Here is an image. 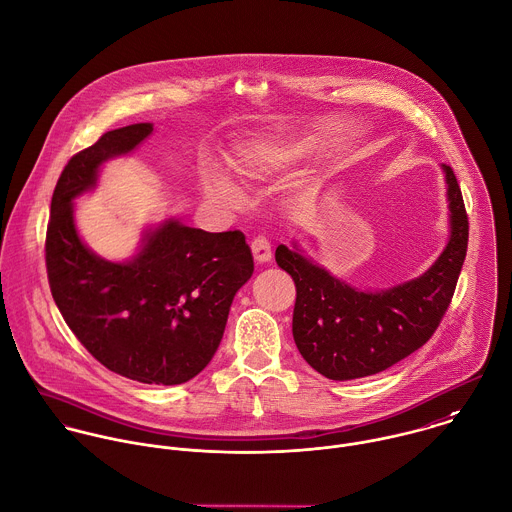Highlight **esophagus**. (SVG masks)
Returning a JSON list of instances; mask_svg holds the SVG:
<instances>
[{
  "mask_svg": "<svg viewBox=\"0 0 512 512\" xmlns=\"http://www.w3.org/2000/svg\"><path fill=\"white\" fill-rule=\"evenodd\" d=\"M250 248H252L254 260H256L258 264H266V262L272 260V246H270V242H268L266 236H256V238L252 240Z\"/></svg>",
  "mask_w": 512,
  "mask_h": 512,
  "instance_id": "obj_1",
  "label": "esophagus"
}]
</instances>
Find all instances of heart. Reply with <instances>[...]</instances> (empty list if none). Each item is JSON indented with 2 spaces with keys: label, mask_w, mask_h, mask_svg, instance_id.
<instances>
[{
  "label": "heart",
  "mask_w": 512,
  "mask_h": 512,
  "mask_svg": "<svg viewBox=\"0 0 512 512\" xmlns=\"http://www.w3.org/2000/svg\"><path fill=\"white\" fill-rule=\"evenodd\" d=\"M306 151V143L300 137L268 135L246 143L234 157V171L250 186L270 180L278 172L296 163ZM202 188L206 196L228 210H240L244 206L242 192L222 172L206 171L202 176Z\"/></svg>",
  "instance_id": "b5f03b06"
}]
</instances>
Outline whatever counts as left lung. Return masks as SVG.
Wrapping results in <instances>:
<instances>
[{
    "instance_id": "1",
    "label": "left lung",
    "mask_w": 512,
    "mask_h": 512,
    "mask_svg": "<svg viewBox=\"0 0 512 512\" xmlns=\"http://www.w3.org/2000/svg\"><path fill=\"white\" fill-rule=\"evenodd\" d=\"M449 202V238L419 278L387 290H359L306 256L294 240L276 262L296 284L292 320L302 357L324 377L347 381L379 373L411 355L447 312L469 242V220L455 172L441 165Z\"/></svg>"
}]
</instances>
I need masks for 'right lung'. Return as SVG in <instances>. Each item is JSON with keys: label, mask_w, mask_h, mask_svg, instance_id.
Masks as SVG:
<instances>
[{"label": "right lung", "mask_w": 512, "mask_h": 512, "mask_svg": "<svg viewBox=\"0 0 512 512\" xmlns=\"http://www.w3.org/2000/svg\"><path fill=\"white\" fill-rule=\"evenodd\" d=\"M151 133L153 123L109 131L67 163L51 198L45 262L61 316L97 361L133 381L178 385L214 357L254 260L242 232H204L176 218L149 226L123 262L81 240L75 198L95 190L107 161L131 155Z\"/></svg>", "instance_id": "1"}]
</instances>
